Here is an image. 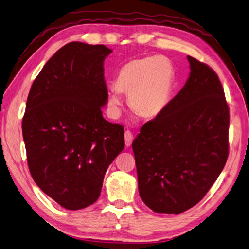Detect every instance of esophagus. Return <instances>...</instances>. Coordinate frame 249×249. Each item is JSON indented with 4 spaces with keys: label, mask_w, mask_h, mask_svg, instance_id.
I'll list each match as a JSON object with an SVG mask.
<instances>
[{
    "label": "esophagus",
    "mask_w": 249,
    "mask_h": 249,
    "mask_svg": "<svg viewBox=\"0 0 249 249\" xmlns=\"http://www.w3.org/2000/svg\"><path fill=\"white\" fill-rule=\"evenodd\" d=\"M124 138H125L126 146H130L131 142H133V134H131V131L126 130L125 134H124Z\"/></svg>",
    "instance_id": "esophagus-1"
}]
</instances>
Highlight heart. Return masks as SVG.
<instances>
[{
  "label": "heart",
  "instance_id": "1",
  "mask_svg": "<svg viewBox=\"0 0 249 249\" xmlns=\"http://www.w3.org/2000/svg\"><path fill=\"white\" fill-rule=\"evenodd\" d=\"M176 81V71L170 59L163 55H146L130 60L116 75L108 96L112 112L122 106L120 93L128 94V105L136 114L154 119L170 102Z\"/></svg>",
  "mask_w": 249,
  "mask_h": 249
}]
</instances>
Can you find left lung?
<instances>
[{"label":"left lung","mask_w":249,"mask_h":249,"mask_svg":"<svg viewBox=\"0 0 249 249\" xmlns=\"http://www.w3.org/2000/svg\"><path fill=\"white\" fill-rule=\"evenodd\" d=\"M187 60L185 86L133 142L140 198L156 213L181 214L197 204L229 155V107L219 78Z\"/></svg>","instance_id":"obj_1"}]
</instances>
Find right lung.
I'll use <instances>...</instances> for the list:
<instances>
[{
	"mask_svg": "<svg viewBox=\"0 0 249 249\" xmlns=\"http://www.w3.org/2000/svg\"><path fill=\"white\" fill-rule=\"evenodd\" d=\"M112 50L72 41L57 50L32 84L22 135L35 183L67 210L93 204L105 173L123 151L124 127L103 118L104 61Z\"/></svg>",
	"mask_w": 249,
	"mask_h": 249,
	"instance_id": "obj_1",
	"label": "right lung"
}]
</instances>
